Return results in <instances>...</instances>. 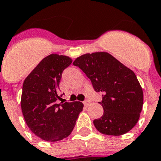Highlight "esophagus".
Instances as JSON below:
<instances>
[{"label": "esophagus", "instance_id": "34e87169", "mask_svg": "<svg viewBox=\"0 0 161 161\" xmlns=\"http://www.w3.org/2000/svg\"><path fill=\"white\" fill-rule=\"evenodd\" d=\"M89 104H90V102H89V101H87V100H85V101H83V105H84L85 106H88Z\"/></svg>", "mask_w": 161, "mask_h": 161}]
</instances>
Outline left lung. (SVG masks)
Instances as JSON below:
<instances>
[{"label":"left lung","mask_w":161,"mask_h":161,"mask_svg":"<svg viewBox=\"0 0 161 161\" xmlns=\"http://www.w3.org/2000/svg\"><path fill=\"white\" fill-rule=\"evenodd\" d=\"M73 64L83 70L97 92L104 113L93 120L100 133L119 136L136 125L143 105V92L133 71L107 52L85 54Z\"/></svg>","instance_id":"left-lung-1"}]
</instances>
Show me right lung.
Segmentation results:
<instances>
[{"mask_svg": "<svg viewBox=\"0 0 161 161\" xmlns=\"http://www.w3.org/2000/svg\"><path fill=\"white\" fill-rule=\"evenodd\" d=\"M65 55L51 54L32 70L23 84L21 109L28 127L36 136L57 142L72 133L83 104L58 102L62 73L71 64Z\"/></svg>", "mask_w": 161, "mask_h": 161, "instance_id": "obj_1", "label": "right lung"}]
</instances>
